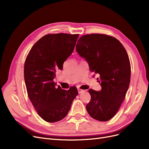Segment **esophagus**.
I'll return each instance as SVG.
<instances>
[{
    "instance_id": "esophagus-1",
    "label": "esophagus",
    "mask_w": 149,
    "mask_h": 149,
    "mask_svg": "<svg viewBox=\"0 0 149 149\" xmlns=\"http://www.w3.org/2000/svg\"><path fill=\"white\" fill-rule=\"evenodd\" d=\"M78 93L79 94H80V93H83L84 91L83 90H82V89H79V88H78Z\"/></svg>"
}]
</instances>
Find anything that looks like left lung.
Masks as SVG:
<instances>
[{
    "instance_id": "obj_1",
    "label": "left lung",
    "mask_w": 149,
    "mask_h": 149,
    "mask_svg": "<svg viewBox=\"0 0 149 149\" xmlns=\"http://www.w3.org/2000/svg\"><path fill=\"white\" fill-rule=\"evenodd\" d=\"M76 50L87 61L90 71L100 76L101 91H88L91 97L86 106L88 114L97 120H109L118 111L129 86L127 53L118 40L98 33L81 37Z\"/></svg>"
}]
</instances>
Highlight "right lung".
I'll return each mask as SVG.
<instances>
[{
  "mask_svg": "<svg viewBox=\"0 0 149 149\" xmlns=\"http://www.w3.org/2000/svg\"><path fill=\"white\" fill-rule=\"evenodd\" d=\"M78 34H48L31 48L24 65V79L29 97L38 115L48 123L65 118L77 88L63 89L53 81L56 72L73 52Z\"/></svg>",
  "mask_w": 149,
  "mask_h": 149,
  "instance_id": "obj_1",
  "label": "right lung"
}]
</instances>
